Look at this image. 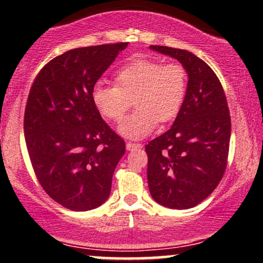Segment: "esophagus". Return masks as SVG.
Here are the masks:
<instances>
[{"instance_id":"obj_1","label":"esophagus","mask_w":263,"mask_h":263,"mask_svg":"<svg viewBox=\"0 0 263 263\" xmlns=\"http://www.w3.org/2000/svg\"><path fill=\"white\" fill-rule=\"evenodd\" d=\"M126 148H127V151H134V149H137V148H142V144L127 142V143H126Z\"/></svg>"}]
</instances>
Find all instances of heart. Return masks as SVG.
<instances>
[{"instance_id":"b5f03b06","label":"heart","mask_w":263,"mask_h":263,"mask_svg":"<svg viewBox=\"0 0 263 263\" xmlns=\"http://www.w3.org/2000/svg\"><path fill=\"white\" fill-rule=\"evenodd\" d=\"M186 83V71L180 64L138 58L117 71L116 85L96 84L91 100L102 117L120 122L135 99L137 110L120 125L119 132L126 138L141 140L152 134L158 121L176 119L185 99Z\"/></svg>"}]
</instances>
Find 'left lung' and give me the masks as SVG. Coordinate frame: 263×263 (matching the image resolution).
I'll list each match as a JSON object with an SVG mask.
<instances>
[{
    "label": "left lung",
    "instance_id": "left-lung-1",
    "mask_svg": "<svg viewBox=\"0 0 263 263\" xmlns=\"http://www.w3.org/2000/svg\"><path fill=\"white\" fill-rule=\"evenodd\" d=\"M177 59L188 74L185 99L172 128L146 146L152 198L190 209L218 186L228 165L231 120L221 83L204 60L184 49L149 45Z\"/></svg>",
    "mask_w": 263,
    "mask_h": 263
}]
</instances>
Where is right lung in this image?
<instances>
[{
	"mask_svg": "<svg viewBox=\"0 0 263 263\" xmlns=\"http://www.w3.org/2000/svg\"><path fill=\"white\" fill-rule=\"evenodd\" d=\"M128 43L77 48L39 71L27 99L26 146L42 188L66 209L100 206L125 141L93 106L91 90Z\"/></svg>",
	"mask_w": 263,
	"mask_h": 263,
	"instance_id": "right-lung-1",
	"label": "right lung"
}]
</instances>
